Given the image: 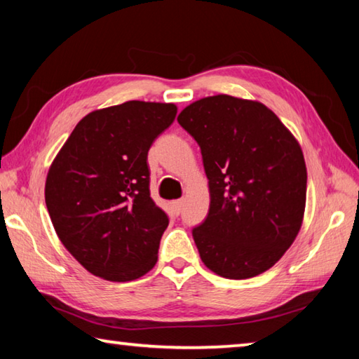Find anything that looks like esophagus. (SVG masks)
Segmentation results:
<instances>
[{"label":"esophagus","mask_w":359,"mask_h":359,"mask_svg":"<svg viewBox=\"0 0 359 359\" xmlns=\"http://www.w3.org/2000/svg\"><path fill=\"white\" fill-rule=\"evenodd\" d=\"M182 205H184V199H175V201L171 203V208H172V212H174L175 215L180 214Z\"/></svg>","instance_id":"obj_1"}]
</instances>
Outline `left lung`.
I'll return each instance as SVG.
<instances>
[{
	"instance_id": "obj_1",
	"label": "left lung",
	"mask_w": 359,
	"mask_h": 359,
	"mask_svg": "<svg viewBox=\"0 0 359 359\" xmlns=\"http://www.w3.org/2000/svg\"><path fill=\"white\" fill-rule=\"evenodd\" d=\"M201 147L210 205L193 239L224 278L266 272L293 244L306 210L307 168L297 139L263 102L208 96L179 114Z\"/></svg>"
}]
</instances>
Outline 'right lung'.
<instances>
[{
	"mask_svg": "<svg viewBox=\"0 0 359 359\" xmlns=\"http://www.w3.org/2000/svg\"><path fill=\"white\" fill-rule=\"evenodd\" d=\"M172 102L126 101L85 115L53 158L46 205L85 269L130 282L156 264L168 215L150 198L147 154L175 118Z\"/></svg>",
	"mask_w": 359,
	"mask_h": 359,
	"instance_id": "right-lung-1",
	"label": "right lung"
}]
</instances>
